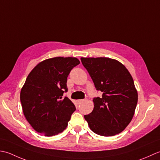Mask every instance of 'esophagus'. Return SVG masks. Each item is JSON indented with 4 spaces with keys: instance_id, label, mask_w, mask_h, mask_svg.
I'll return each mask as SVG.
<instances>
[{
    "instance_id": "obj_1",
    "label": "esophagus",
    "mask_w": 160,
    "mask_h": 160,
    "mask_svg": "<svg viewBox=\"0 0 160 160\" xmlns=\"http://www.w3.org/2000/svg\"><path fill=\"white\" fill-rule=\"evenodd\" d=\"M83 102V99H79V100H77V102L78 103H80Z\"/></svg>"
}]
</instances>
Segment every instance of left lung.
Listing matches in <instances>:
<instances>
[{
	"mask_svg": "<svg viewBox=\"0 0 160 160\" xmlns=\"http://www.w3.org/2000/svg\"><path fill=\"white\" fill-rule=\"evenodd\" d=\"M102 97L93 100L94 108L84 115L89 128L97 135L110 137L124 130L134 116L138 94L131 74L119 61L107 57H81Z\"/></svg>",
	"mask_w": 160,
	"mask_h": 160,
	"instance_id": "left-lung-1",
	"label": "left lung"
}]
</instances>
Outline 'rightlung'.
<instances>
[{"mask_svg": "<svg viewBox=\"0 0 160 160\" xmlns=\"http://www.w3.org/2000/svg\"><path fill=\"white\" fill-rule=\"evenodd\" d=\"M79 63L75 57L48 58L28 74L20 99L25 118L37 132L51 137L67 128L76 108L72 101L63 95L68 90V74Z\"/></svg>", "mask_w": 160, "mask_h": 160, "instance_id": "obj_1", "label": "right lung"}]
</instances>
